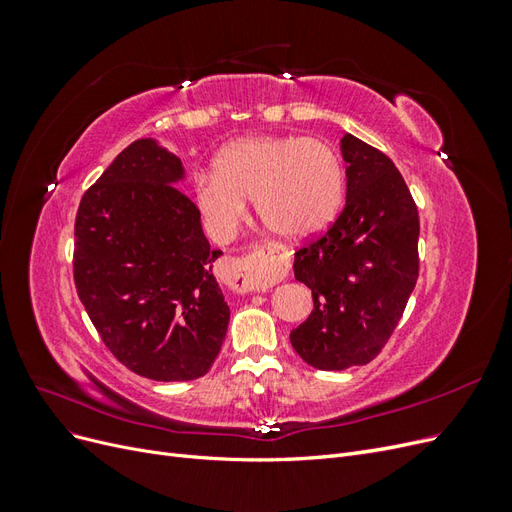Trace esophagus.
<instances>
[{"mask_svg":"<svg viewBox=\"0 0 512 512\" xmlns=\"http://www.w3.org/2000/svg\"><path fill=\"white\" fill-rule=\"evenodd\" d=\"M230 269L232 288L237 292H254L282 282L290 269V260L277 250H258L245 258H232Z\"/></svg>","mask_w":512,"mask_h":512,"instance_id":"34e87169","label":"esophagus"}]
</instances>
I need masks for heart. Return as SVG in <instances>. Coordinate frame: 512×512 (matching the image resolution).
Instances as JSON below:
<instances>
[{"instance_id":"b5f03b06","label":"heart","mask_w":512,"mask_h":512,"mask_svg":"<svg viewBox=\"0 0 512 512\" xmlns=\"http://www.w3.org/2000/svg\"><path fill=\"white\" fill-rule=\"evenodd\" d=\"M194 198L215 237L226 239L256 198L258 218L288 241L312 239L335 220L344 200L337 153L305 136H250L224 147L215 173L194 175Z\"/></svg>"}]
</instances>
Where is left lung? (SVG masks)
I'll list each match as a JSON object with an SVG mask.
<instances>
[{
  "label": "left lung",
  "instance_id": "left-lung-1",
  "mask_svg": "<svg viewBox=\"0 0 512 512\" xmlns=\"http://www.w3.org/2000/svg\"><path fill=\"white\" fill-rule=\"evenodd\" d=\"M346 207L294 254V277L314 309L290 333L301 359L322 371L374 361L389 342L418 277V211L397 166L346 134Z\"/></svg>",
  "mask_w": 512,
  "mask_h": 512
}]
</instances>
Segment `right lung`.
I'll list each match as a JSON object with an SVG mask.
<instances>
[{"instance_id":"add662e5","label":"right lung","mask_w":512,"mask_h":512,"mask_svg":"<svg viewBox=\"0 0 512 512\" xmlns=\"http://www.w3.org/2000/svg\"><path fill=\"white\" fill-rule=\"evenodd\" d=\"M181 160L153 138L123 149L85 192L74 222V284L106 348L158 382L205 376L230 307L213 277L222 256L179 190Z\"/></svg>"}]
</instances>
